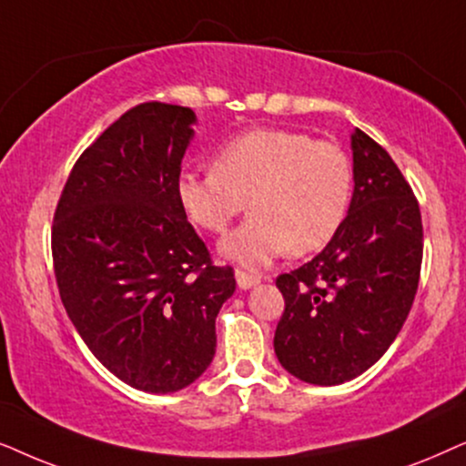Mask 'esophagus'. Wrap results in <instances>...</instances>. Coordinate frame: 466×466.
I'll list each match as a JSON object with an SVG mask.
<instances>
[{
    "label": "esophagus",
    "mask_w": 466,
    "mask_h": 466,
    "mask_svg": "<svg viewBox=\"0 0 466 466\" xmlns=\"http://www.w3.org/2000/svg\"><path fill=\"white\" fill-rule=\"evenodd\" d=\"M237 283H238L240 289H249V288H253V285L259 283V277L249 275V272L237 268Z\"/></svg>",
    "instance_id": "34e87169"
}]
</instances>
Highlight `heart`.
<instances>
[{
    "mask_svg": "<svg viewBox=\"0 0 466 466\" xmlns=\"http://www.w3.org/2000/svg\"><path fill=\"white\" fill-rule=\"evenodd\" d=\"M353 168L330 140L294 129L259 127L215 153L213 170H185L177 181L183 213L196 228L223 234L249 200L251 217L221 243V253L249 268L285 251H319L350 213Z\"/></svg>",
    "mask_w": 466,
    "mask_h": 466,
    "instance_id": "heart-1",
    "label": "heart"
}]
</instances>
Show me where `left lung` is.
<instances>
[{
  "mask_svg": "<svg viewBox=\"0 0 466 466\" xmlns=\"http://www.w3.org/2000/svg\"><path fill=\"white\" fill-rule=\"evenodd\" d=\"M353 196L324 251L277 277L285 309L275 330L281 367L315 386H339L394 343L420 283L424 232L411 185L386 148L351 134Z\"/></svg>",
  "mask_w": 466,
  "mask_h": 466,
  "instance_id": "left-lung-1",
  "label": "left lung"
}]
</instances>
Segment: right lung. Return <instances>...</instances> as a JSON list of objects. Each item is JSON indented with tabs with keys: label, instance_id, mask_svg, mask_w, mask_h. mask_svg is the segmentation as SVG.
Returning <instances> with one entry per match:
<instances>
[{
	"label": "right lung",
	"instance_id": "add662e5",
	"mask_svg": "<svg viewBox=\"0 0 466 466\" xmlns=\"http://www.w3.org/2000/svg\"><path fill=\"white\" fill-rule=\"evenodd\" d=\"M196 123L191 108L145 102L83 151L55 208L61 302L115 377L168 394L213 362L215 319L237 289L177 198Z\"/></svg>",
	"mask_w": 466,
	"mask_h": 466
}]
</instances>
